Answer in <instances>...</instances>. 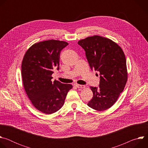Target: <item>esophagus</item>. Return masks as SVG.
Returning <instances> with one entry per match:
<instances>
[{
    "label": "esophagus",
    "instance_id": "esophagus-1",
    "mask_svg": "<svg viewBox=\"0 0 148 148\" xmlns=\"http://www.w3.org/2000/svg\"><path fill=\"white\" fill-rule=\"evenodd\" d=\"M75 86L76 87L78 88H84L86 87L85 86H84V85H79V84H75Z\"/></svg>",
    "mask_w": 148,
    "mask_h": 148
}]
</instances>
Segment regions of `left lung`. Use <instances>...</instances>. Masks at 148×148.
I'll return each mask as SVG.
<instances>
[{"instance_id":"8db88e82","label":"left lung","mask_w":148,"mask_h":148,"mask_svg":"<svg viewBox=\"0 0 148 148\" xmlns=\"http://www.w3.org/2000/svg\"><path fill=\"white\" fill-rule=\"evenodd\" d=\"M78 44L85 50L90 68L100 74L99 87H90L93 97L88 106L98 111L106 110L117 101L127 82L124 53L114 41L99 36L80 40Z\"/></svg>"}]
</instances>
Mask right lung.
Returning <instances> with one entry per match:
<instances>
[{
	"label": "right lung",
	"instance_id": "obj_1",
	"mask_svg": "<svg viewBox=\"0 0 148 148\" xmlns=\"http://www.w3.org/2000/svg\"><path fill=\"white\" fill-rule=\"evenodd\" d=\"M68 45L56 40L40 41L32 45L23 58L22 76L25 90L33 106L44 114L58 111L73 88L71 84L51 81L54 70H59L60 52Z\"/></svg>",
	"mask_w": 148,
	"mask_h": 148
}]
</instances>
